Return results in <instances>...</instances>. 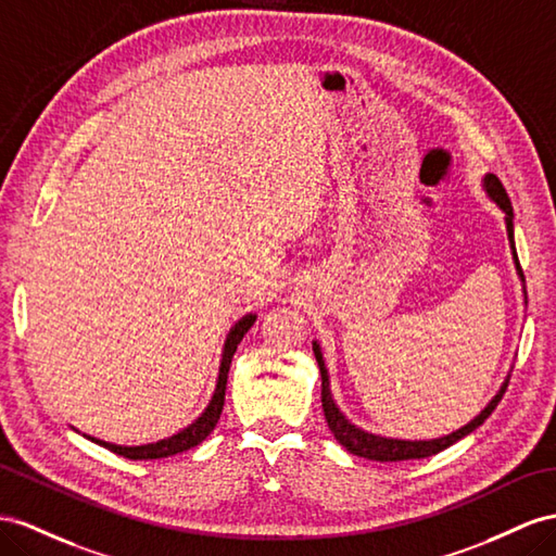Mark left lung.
Listing matches in <instances>:
<instances>
[{"label": "left lung", "mask_w": 556, "mask_h": 556, "mask_svg": "<svg viewBox=\"0 0 556 556\" xmlns=\"http://www.w3.org/2000/svg\"><path fill=\"white\" fill-rule=\"evenodd\" d=\"M483 188H486L489 197L493 199V202L503 208L505 213V225H507V239H509V247H511V255H515V265H517V273L523 281V275H521V267H519V261H517V251H515V225H511V220H515V211H511V204H509V197L503 188V182L497 180L495 176H486L483 178ZM312 350H315V357H317V364H319V374H321V406H324V416H326V422H329V430L333 432V437L338 439V444H343L350 453L359 455V458H366V460H378V463H400V460H416V458H430V455L444 451L448 446H453L455 441H460L463 437H467L469 432H475L479 425H483V420H486L497 402L503 400V394L507 390V380L503 382L501 392H497L493 400L486 404V408L481 410V414L469 420L465 427H460V430H455L446 437H439V439H425V441H410V439H390V437H380V434H371L362 430V427L352 425L345 416L343 410H340L333 402L331 396V380H329V371H326V364H324V357H321V348L315 340L312 343Z\"/></svg>", "instance_id": "obj_1"}]
</instances>
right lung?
<instances>
[{
  "mask_svg": "<svg viewBox=\"0 0 556 556\" xmlns=\"http://www.w3.org/2000/svg\"><path fill=\"white\" fill-rule=\"evenodd\" d=\"M253 321H255V315L241 317L232 326L230 333H227L225 345H223V359H220V368H218L216 390H213V396H211L208 406L204 408V414L199 416L192 425H188V427H185V430H180L174 437L162 439V441H154V444H142V446H117V444H110V441H101V439H93V437H89V439L96 441V444L105 446L112 453L124 455V458H129V460L168 458V455H176V453L188 451V448H192L197 444H202V441L213 432V427H216L218 420H220L223 404H225L227 374H230V364H232V357H235V352H237V345L241 343V338L247 336V331L251 329Z\"/></svg>",
  "mask_w": 556,
  "mask_h": 556,
  "instance_id": "obj_1",
  "label": "right lung"
}]
</instances>
